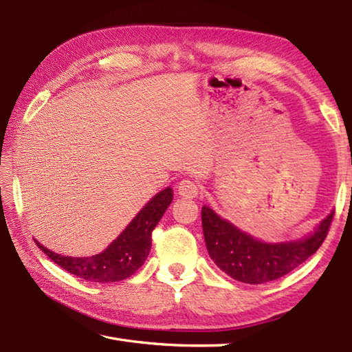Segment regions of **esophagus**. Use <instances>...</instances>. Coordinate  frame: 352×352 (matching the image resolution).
<instances>
[{
  "label": "esophagus",
  "instance_id": "34e87169",
  "mask_svg": "<svg viewBox=\"0 0 352 352\" xmlns=\"http://www.w3.org/2000/svg\"><path fill=\"white\" fill-rule=\"evenodd\" d=\"M177 192L178 195H182L184 198H195L198 195L199 188L195 182L190 180V178H184V180L178 182Z\"/></svg>",
  "mask_w": 352,
  "mask_h": 352
}]
</instances>
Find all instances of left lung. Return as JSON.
I'll use <instances>...</instances> for the list:
<instances>
[{
	"mask_svg": "<svg viewBox=\"0 0 352 352\" xmlns=\"http://www.w3.org/2000/svg\"><path fill=\"white\" fill-rule=\"evenodd\" d=\"M333 216L334 212L301 239L265 242L223 219L210 206L201 210L208 256L222 272L246 284L278 280L304 263L322 245Z\"/></svg>",
	"mask_w": 352,
	"mask_h": 352,
	"instance_id": "left-lung-1",
	"label": "left lung"
}]
</instances>
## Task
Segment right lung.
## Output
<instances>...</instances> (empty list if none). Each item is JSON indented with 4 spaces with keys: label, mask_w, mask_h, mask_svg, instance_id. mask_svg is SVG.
Masks as SVG:
<instances>
[{
    "label": "right lung",
    "mask_w": 352,
    "mask_h": 352,
    "mask_svg": "<svg viewBox=\"0 0 352 352\" xmlns=\"http://www.w3.org/2000/svg\"><path fill=\"white\" fill-rule=\"evenodd\" d=\"M172 198L174 192L168 186L142 207V210L106 250L92 257L62 256L45 248L36 239L34 242L54 263L80 278L94 283L121 281L129 278L145 263L151 250L153 230L172 203Z\"/></svg>",
    "instance_id": "right-lung-1"
}]
</instances>
